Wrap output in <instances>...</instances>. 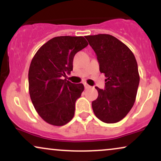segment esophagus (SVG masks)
I'll return each mask as SVG.
<instances>
[{
  "label": "esophagus",
  "instance_id": "esophagus-1",
  "mask_svg": "<svg viewBox=\"0 0 161 161\" xmlns=\"http://www.w3.org/2000/svg\"><path fill=\"white\" fill-rule=\"evenodd\" d=\"M85 88L86 89H88V88H91V86H88V84H85Z\"/></svg>",
  "mask_w": 161,
  "mask_h": 161
}]
</instances>
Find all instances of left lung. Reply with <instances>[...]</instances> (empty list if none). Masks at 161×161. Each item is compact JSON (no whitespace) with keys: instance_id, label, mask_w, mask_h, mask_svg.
Segmentation results:
<instances>
[{"instance_id":"1","label":"left lung","mask_w":161,"mask_h":161,"mask_svg":"<svg viewBox=\"0 0 161 161\" xmlns=\"http://www.w3.org/2000/svg\"><path fill=\"white\" fill-rule=\"evenodd\" d=\"M85 37L97 55L100 72L107 78L104 90L95 87L98 96L92 103L94 114L104 123H117L136 101L140 79L136 57L124 43L110 35Z\"/></svg>"}]
</instances>
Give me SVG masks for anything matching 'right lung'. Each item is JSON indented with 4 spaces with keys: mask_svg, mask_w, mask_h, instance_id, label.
<instances>
[{
    "mask_svg": "<svg viewBox=\"0 0 161 161\" xmlns=\"http://www.w3.org/2000/svg\"><path fill=\"white\" fill-rule=\"evenodd\" d=\"M88 43L82 36H58L44 44L29 69V92L37 113L46 123L66 125L75 114V103L84 91L82 83L62 79L73 70L75 54Z\"/></svg>",
    "mask_w": 161,
    "mask_h": 161,
    "instance_id": "obj_1",
    "label": "right lung"
}]
</instances>
